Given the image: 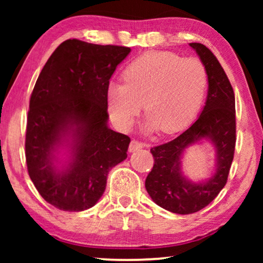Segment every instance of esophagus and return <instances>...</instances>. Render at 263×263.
I'll use <instances>...</instances> for the list:
<instances>
[{
  "label": "esophagus",
  "mask_w": 263,
  "mask_h": 263,
  "mask_svg": "<svg viewBox=\"0 0 263 263\" xmlns=\"http://www.w3.org/2000/svg\"><path fill=\"white\" fill-rule=\"evenodd\" d=\"M143 146H145V143L136 141V140H133V141L130 142V145H129V152H135V151L142 148Z\"/></svg>",
  "instance_id": "obj_1"
}]
</instances>
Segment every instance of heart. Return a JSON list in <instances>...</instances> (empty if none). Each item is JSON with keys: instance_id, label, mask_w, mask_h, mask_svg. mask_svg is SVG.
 Instances as JSON below:
<instances>
[{"instance_id": "b5f03b06", "label": "heart", "mask_w": 263, "mask_h": 263, "mask_svg": "<svg viewBox=\"0 0 263 263\" xmlns=\"http://www.w3.org/2000/svg\"><path fill=\"white\" fill-rule=\"evenodd\" d=\"M124 82L107 89V111L122 130H129L142 109L148 112L145 129L171 134L193 120L207 87L206 68L197 59L174 52L151 51L129 63Z\"/></svg>"}]
</instances>
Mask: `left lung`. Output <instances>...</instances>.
<instances>
[{"label":"left lung","instance_id":"left-lung-1","mask_svg":"<svg viewBox=\"0 0 263 263\" xmlns=\"http://www.w3.org/2000/svg\"><path fill=\"white\" fill-rule=\"evenodd\" d=\"M206 68L208 91L202 112L181 135L151 148L154 158L147 176V193L158 206L177 214H192L210 204L228 181L236 145L235 93L221 64L200 43L189 44ZM202 139L216 149V168L211 179L193 182L181 171V158L188 146Z\"/></svg>","mask_w":263,"mask_h":263}]
</instances>
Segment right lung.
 <instances>
[{
	"instance_id": "add662e5",
	"label": "right lung",
	"mask_w": 263,
	"mask_h": 263,
	"mask_svg": "<svg viewBox=\"0 0 263 263\" xmlns=\"http://www.w3.org/2000/svg\"><path fill=\"white\" fill-rule=\"evenodd\" d=\"M130 48L68 39L35 82L25 154L30 178L46 202L81 212L98 202L109 171L127 158L130 139L107 121V89ZM66 151V161L59 154Z\"/></svg>"
}]
</instances>
